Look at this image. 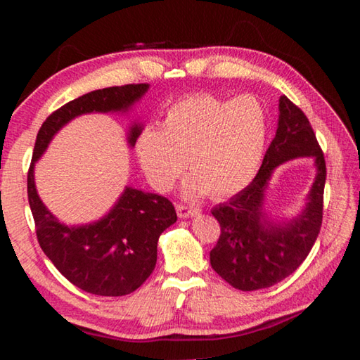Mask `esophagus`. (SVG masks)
<instances>
[{"mask_svg": "<svg viewBox=\"0 0 360 360\" xmlns=\"http://www.w3.org/2000/svg\"><path fill=\"white\" fill-rule=\"evenodd\" d=\"M176 212H178L179 217L187 219V217H193V216L200 214V210L193 208V206H187V205H176Z\"/></svg>", "mask_w": 360, "mask_h": 360, "instance_id": "obj_1", "label": "esophagus"}]
</instances>
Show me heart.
Instances as JSON below:
<instances>
[{
    "label": "heart",
    "instance_id": "1",
    "mask_svg": "<svg viewBox=\"0 0 360 360\" xmlns=\"http://www.w3.org/2000/svg\"><path fill=\"white\" fill-rule=\"evenodd\" d=\"M268 135L265 106L252 95L224 100L198 94L168 108L160 129L148 127L136 157L150 184L168 191L184 169L186 198L230 197L254 179Z\"/></svg>",
    "mask_w": 360,
    "mask_h": 360
}]
</instances>
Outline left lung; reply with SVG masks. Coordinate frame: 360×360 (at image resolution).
<instances>
[{"label":"left lung","mask_w":360,"mask_h":360,"mask_svg":"<svg viewBox=\"0 0 360 360\" xmlns=\"http://www.w3.org/2000/svg\"><path fill=\"white\" fill-rule=\"evenodd\" d=\"M309 156L316 176L307 203L297 217L273 221L264 210L272 172L283 162ZM326 160L309 120L288 96L279 98L278 130L251 184L212 210L221 236L210 252L211 266L240 290H257L292 275L311 251L322 224Z\"/></svg>","instance_id":"left-lung-1"}]
</instances>
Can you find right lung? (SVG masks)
<instances>
[{"mask_svg":"<svg viewBox=\"0 0 360 360\" xmlns=\"http://www.w3.org/2000/svg\"><path fill=\"white\" fill-rule=\"evenodd\" d=\"M148 90L149 84L94 90L49 115L36 136L28 172V202L39 246L71 284L94 295L131 294L150 276L157 264V241L163 230L178 219L174 206L162 195L127 186L112 208L98 221L66 225L39 198L34 165L53 136L72 119L94 112L127 114ZM141 131V122H131L127 131L130 148Z\"/></svg>","mask_w":360,"mask_h":360,"instance_id":"add662e5","label":"right lung"}]
</instances>
